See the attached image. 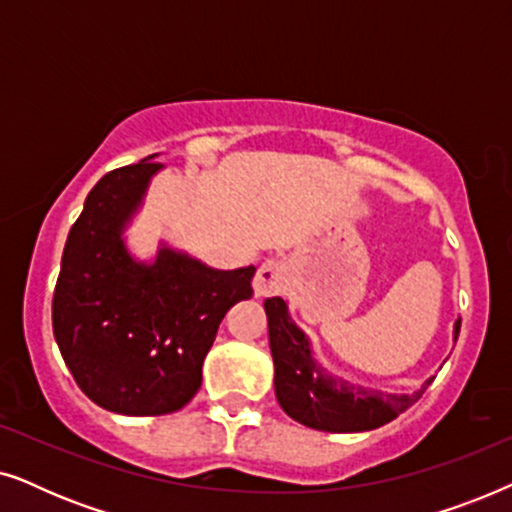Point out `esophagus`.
I'll use <instances>...</instances> for the list:
<instances>
[{
    "label": "esophagus",
    "instance_id": "1",
    "mask_svg": "<svg viewBox=\"0 0 512 512\" xmlns=\"http://www.w3.org/2000/svg\"><path fill=\"white\" fill-rule=\"evenodd\" d=\"M286 284V268L279 261H265L254 277V291L258 298L275 296Z\"/></svg>",
    "mask_w": 512,
    "mask_h": 512
}]
</instances>
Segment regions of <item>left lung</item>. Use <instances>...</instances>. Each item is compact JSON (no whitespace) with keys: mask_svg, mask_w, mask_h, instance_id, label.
Wrapping results in <instances>:
<instances>
[{"mask_svg":"<svg viewBox=\"0 0 512 512\" xmlns=\"http://www.w3.org/2000/svg\"><path fill=\"white\" fill-rule=\"evenodd\" d=\"M265 314H268L270 352L275 361L277 401L286 415L310 429L331 433L377 429L417 403L433 382L431 377L422 389L410 396H387L349 387L321 373L312 359L307 338L300 328L293 326L282 298L265 300ZM459 328L461 321L454 326V338H459Z\"/></svg>","mask_w":512,"mask_h":512,"instance_id":"obj_1","label":"left lung"}]
</instances>
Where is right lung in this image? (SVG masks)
I'll return each instance as SVG.
<instances>
[{
    "mask_svg": "<svg viewBox=\"0 0 512 512\" xmlns=\"http://www.w3.org/2000/svg\"><path fill=\"white\" fill-rule=\"evenodd\" d=\"M156 160L111 170L67 235L53 293V335L83 394L130 417L174 412L198 394L202 361L226 312L254 296L256 268L212 270L172 249L135 263L121 230Z\"/></svg>",
    "mask_w": 512,
    "mask_h": 512,
    "instance_id": "obj_1",
    "label": "right lung"
}]
</instances>
